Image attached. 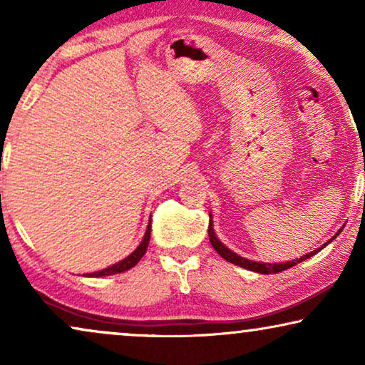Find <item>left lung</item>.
Listing matches in <instances>:
<instances>
[{
  "mask_svg": "<svg viewBox=\"0 0 365 365\" xmlns=\"http://www.w3.org/2000/svg\"><path fill=\"white\" fill-rule=\"evenodd\" d=\"M209 217H211V214H209ZM341 231H342V229H339V232H341ZM339 232L336 234V236H339ZM207 234H209V241H211L212 247L216 249V252L219 254V256L226 259L227 262L236 264V266H239V267L249 269V271H254V272H259V274H276V272L286 271V269L292 267V266H296V264L302 262V261H306V259H309V257H312L314 254H317L319 251H321L322 247H326L329 242H331V241H334V239H336V236H334V237L331 239V241H327L326 244H322V247H317L316 251H312V252H309V254H304L302 257L294 259V261L279 262V264H269V262H256V261H249V259H246V257H241V256H239V254L232 252L231 249H227V247L224 246V244H222L221 241H219V239L216 237V232H214V229H212V219H209V229H207Z\"/></svg>",
  "mask_w": 365,
  "mask_h": 365,
  "instance_id": "obj_1",
  "label": "left lung"
}]
</instances>
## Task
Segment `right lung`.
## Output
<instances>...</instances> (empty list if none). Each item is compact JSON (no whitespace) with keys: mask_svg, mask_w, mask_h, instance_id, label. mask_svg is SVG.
I'll return each mask as SVG.
<instances>
[{"mask_svg":"<svg viewBox=\"0 0 365 365\" xmlns=\"http://www.w3.org/2000/svg\"><path fill=\"white\" fill-rule=\"evenodd\" d=\"M149 239H151V221L148 224V229H146V234H144L143 241L139 246L136 247V251L129 254L126 259H123V261H119L118 264H113V266H109L106 269H103V271H98V272H91L88 274L89 277H103V276H113V274H119V272H124L128 271V269H131L136 266L139 262V259H141L144 254H146V249L149 246Z\"/></svg>","mask_w":365,"mask_h":365,"instance_id":"obj_1","label":"right lung"}]
</instances>
